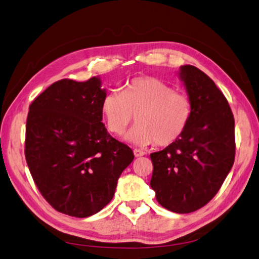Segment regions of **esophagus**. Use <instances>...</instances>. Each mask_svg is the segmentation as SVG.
<instances>
[{
  "label": "esophagus",
  "mask_w": 259,
  "mask_h": 259,
  "mask_svg": "<svg viewBox=\"0 0 259 259\" xmlns=\"http://www.w3.org/2000/svg\"><path fill=\"white\" fill-rule=\"evenodd\" d=\"M134 154H135V156L136 157H141V156H144V155H146V153L144 150H140V149H134Z\"/></svg>",
  "instance_id": "34e87169"
}]
</instances>
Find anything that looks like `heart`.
Wrapping results in <instances>:
<instances>
[{"mask_svg":"<svg viewBox=\"0 0 259 259\" xmlns=\"http://www.w3.org/2000/svg\"><path fill=\"white\" fill-rule=\"evenodd\" d=\"M100 110L106 129L114 135L123 134L136 114L138 123L124 140L138 146L174 144L185 133L193 112L185 93L150 76L131 79L122 92L106 93Z\"/></svg>","mask_w":259,"mask_h":259,"instance_id":"heart-1","label":"heart"}]
</instances>
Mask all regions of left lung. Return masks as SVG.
I'll return each instance as SVG.
<instances>
[{"label":"left lung","mask_w":259,"mask_h":259,"mask_svg":"<svg viewBox=\"0 0 259 259\" xmlns=\"http://www.w3.org/2000/svg\"><path fill=\"white\" fill-rule=\"evenodd\" d=\"M192 103L185 133L165 149L150 154V186L165 209L190 213L218 193L235 161V119L213 80L195 66L180 68Z\"/></svg>","instance_id":"1"}]
</instances>
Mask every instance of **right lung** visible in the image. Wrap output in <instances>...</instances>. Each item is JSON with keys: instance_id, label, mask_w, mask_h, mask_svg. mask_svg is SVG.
I'll return each instance as SVG.
<instances>
[{"instance_id": "add662e5", "label": "right lung", "mask_w": 259, "mask_h": 259, "mask_svg": "<svg viewBox=\"0 0 259 259\" xmlns=\"http://www.w3.org/2000/svg\"><path fill=\"white\" fill-rule=\"evenodd\" d=\"M105 94L96 76L86 82L65 78L29 106L24 149L29 170L46 201L70 217L102 210L135 158L102 123Z\"/></svg>"}]
</instances>
